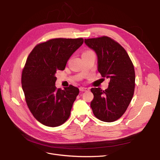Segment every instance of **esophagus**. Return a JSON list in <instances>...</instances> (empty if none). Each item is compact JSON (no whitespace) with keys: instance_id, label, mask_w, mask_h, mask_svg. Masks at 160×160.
Instances as JSON below:
<instances>
[{"instance_id":"obj_1","label":"esophagus","mask_w":160,"mask_h":160,"mask_svg":"<svg viewBox=\"0 0 160 160\" xmlns=\"http://www.w3.org/2000/svg\"><path fill=\"white\" fill-rule=\"evenodd\" d=\"M79 89H80V91H89V88H85V87H80Z\"/></svg>"}]
</instances>
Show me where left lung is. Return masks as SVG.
Wrapping results in <instances>:
<instances>
[{"instance_id":"8db88e82","label":"left lung","mask_w":160,"mask_h":160,"mask_svg":"<svg viewBox=\"0 0 160 160\" xmlns=\"http://www.w3.org/2000/svg\"><path fill=\"white\" fill-rule=\"evenodd\" d=\"M86 45L96 52L98 71L110 79L108 89L93 88L91 102L93 114L99 120L111 122L124 113L132 99L135 88V71L125 49L112 38L102 36L85 39Z\"/></svg>"}]
</instances>
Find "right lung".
<instances>
[{"label":"right lung","instance_id":"1","mask_svg":"<svg viewBox=\"0 0 160 160\" xmlns=\"http://www.w3.org/2000/svg\"><path fill=\"white\" fill-rule=\"evenodd\" d=\"M83 43V38L52 39L37 45L27 58L21 77L25 100L36 119L47 127L62 125L70 116L79 89L72 85L57 89L55 74L65 69Z\"/></svg>","mask_w":160,"mask_h":160}]
</instances>
